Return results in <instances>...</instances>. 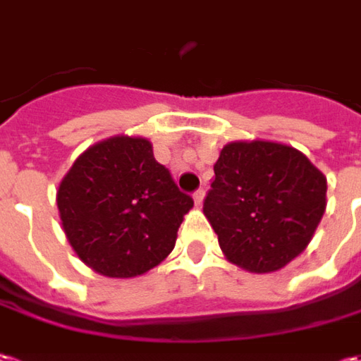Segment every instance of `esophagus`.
<instances>
[{
    "label": "esophagus",
    "instance_id": "obj_1",
    "mask_svg": "<svg viewBox=\"0 0 361 361\" xmlns=\"http://www.w3.org/2000/svg\"><path fill=\"white\" fill-rule=\"evenodd\" d=\"M203 200H205V191L203 190H197L195 193H193V201H195V205H201Z\"/></svg>",
    "mask_w": 361,
    "mask_h": 361
}]
</instances>
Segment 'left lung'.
<instances>
[{"instance_id": "left-lung-1", "label": "left lung", "mask_w": 361, "mask_h": 361, "mask_svg": "<svg viewBox=\"0 0 361 361\" xmlns=\"http://www.w3.org/2000/svg\"><path fill=\"white\" fill-rule=\"evenodd\" d=\"M203 213L227 261L274 273L308 247L326 209V178L302 152L264 140L223 146Z\"/></svg>"}]
</instances>
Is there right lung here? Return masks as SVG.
Here are the masks:
<instances>
[{"instance_id":"add662e5","label":"right lung","mask_w":361,"mask_h":361,"mask_svg":"<svg viewBox=\"0 0 361 361\" xmlns=\"http://www.w3.org/2000/svg\"><path fill=\"white\" fill-rule=\"evenodd\" d=\"M61 223L92 271L130 279L160 264L193 200L156 161L146 138L112 136L71 166L57 191Z\"/></svg>"}]
</instances>
